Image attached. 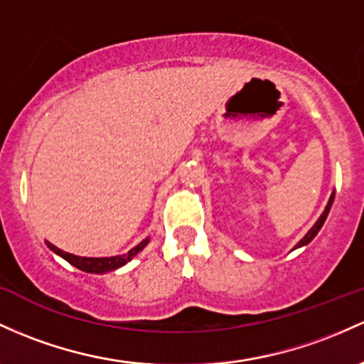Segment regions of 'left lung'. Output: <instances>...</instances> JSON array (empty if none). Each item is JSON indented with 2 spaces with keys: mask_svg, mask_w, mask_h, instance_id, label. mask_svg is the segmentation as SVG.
<instances>
[{
  "mask_svg": "<svg viewBox=\"0 0 364 364\" xmlns=\"http://www.w3.org/2000/svg\"><path fill=\"white\" fill-rule=\"evenodd\" d=\"M333 198H335V193H331V197H330V200H328V203H326V207H325V210H323V214L319 215V219L316 223H314V226L311 228L309 231H307L306 233V237L302 238L301 242L297 243V245H295V249H299V247H304V245H307V243H309L311 240H313L314 237H316L318 235V231L321 230V226H323V223H325V219H326V215H328V213H330V209H331V203H333Z\"/></svg>",
  "mask_w": 364,
  "mask_h": 364,
  "instance_id": "obj_1",
  "label": "left lung"
}]
</instances>
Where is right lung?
Listing matches in <instances>:
<instances>
[{"label":"right lung","mask_w":364,"mask_h":364,"mask_svg":"<svg viewBox=\"0 0 364 364\" xmlns=\"http://www.w3.org/2000/svg\"><path fill=\"white\" fill-rule=\"evenodd\" d=\"M149 242H150V238H145V240L139 242L138 245L133 247V249H131L127 254L114 255V257H79V255L69 254V252H65V250L58 249V247H55L53 243H50V242H46V245L50 247V250H53L55 254H58L60 257L65 259L67 262H70V264L77 267V269L86 271V273H107V271H114V269H117V267L126 264V262H129L134 255L145 249L146 243Z\"/></svg>","instance_id":"obj_1"}]
</instances>
